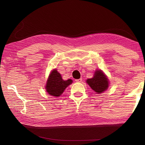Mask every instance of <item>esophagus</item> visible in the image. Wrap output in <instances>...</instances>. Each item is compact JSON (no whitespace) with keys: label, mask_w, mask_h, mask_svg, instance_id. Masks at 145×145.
I'll list each match as a JSON object with an SVG mask.
<instances>
[{"label":"esophagus","mask_w":145,"mask_h":145,"mask_svg":"<svg viewBox=\"0 0 145 145\" xmlns=\"http://www.w3.org/2000/svg\"><path fill=\"white\" fill-rule=\"evenodd\" d=\"M76 81L77 82H81L82 81V78H79V79H76Z\"/></svg>","instance_id":"1"}]
</instances>
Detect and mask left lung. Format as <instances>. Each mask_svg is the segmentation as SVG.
Here are the masks:
<instances>
[{
  "instance_id": "obj_1",
  "label": "left lung",
  "mask_w": 145,
  "mask_h": 145,
  "mask_svg": "<svg viewBox=\"0 0 145 145\" xmlns=\"http://www.w3.org/2000/svg\"><path fill=\"white\" fill-rule=\"evenodd\" d=\"M86 83L97 94L106 91L109 86V80L102 70H96L94 77L86 80Z\"/></svg>"
}]
</instances>
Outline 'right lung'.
<instances>
[{
	"label": "right lung",
	"instance_id": "obj_1",
	"mask_svg": "<svg viewBox=\"0 0 145 145\" xmlns=\"http://www.w3.org/2000/svg\"><path fill=\"white\" fill-rule=\"evenodd\" d=\"M72 83L71 79L64 80L56 69L51 72L46 83L47 93L54 97H59L65 89Z\"/></svg>",
	"mask_w": 145,
	"mask_h": 145
}]
</instances>
